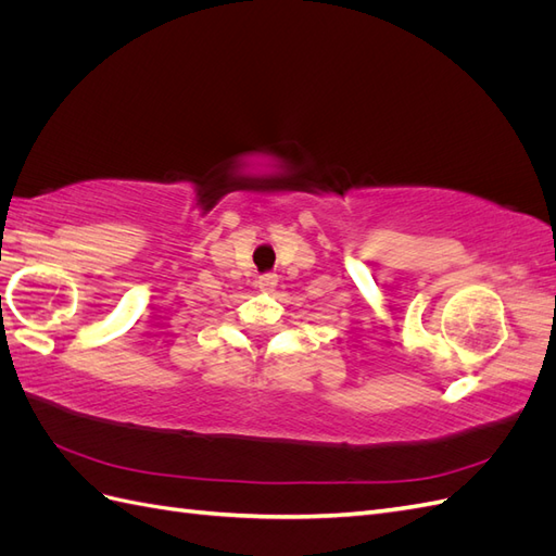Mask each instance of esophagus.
<instances>
[{
	"mask_svg": "<svg viewBox=\"0 0 556 556\" xmlns=\"http://www.w3.org/2000/svg\"><path fill=\"white\" fill-rule=\"evenodd\" d=\"M276 285H278V276H276V274H264V276H260V280H257V288H260L262 292H274Z\"/></svg>",
	"mask_w": 556,
	"mask_h": 556,
	"instance_id": "obj_1",
	"label": "esophagus"
}]
</instances>
